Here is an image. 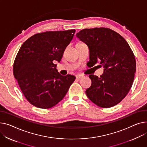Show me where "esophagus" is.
<instances>
[{"label": "esophagus", "mask_w": 147, "mask_h": 147, "mask_svg": "<svg viewBox=\"0 0 147 147\" xmlns=\"http://www.w3.org/2000/svg\"><path fill=\"white\" fill-rule=\"evenodd\" d=\"M83 77V76H82V75L79 74V75H77V76H76V79H78V80H80V79H82Z\"/></svg>", "instance_id": "obj_1"}]
</instances>
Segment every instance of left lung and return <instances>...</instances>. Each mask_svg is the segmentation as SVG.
<instances>
[{"label":"left lung","instance_id":"obj_1","mask_svg":"<svg viewBox=\"0 0 147 147\" xmlns=\"http://www.w3.org/2000/svg\"><path fill=\"white\" fill-rule=\"evenodd\" d=\"M76 36L89 47L90 66L98 61L105 68L100 77L89 75L92 85L86 95L103 108L118 104L130 90L136 71L135 55L129 44L120 34L107 28L84 29Z\"/></svg>","mask_w":147,"mask_h":147}]
</instances>
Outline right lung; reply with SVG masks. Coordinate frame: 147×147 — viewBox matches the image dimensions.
Returning <instances> with one entry per match:
<instances>
[{
  "label": "right lung",
  "mask_w": 147,
  "mask_h": 147,
  "mask_svg": "<svg viewBox=\"0 0 147 147\" xmlns=\"http://www.w3.org/2000/svg\"><path fill=\"white\" fill-rule=\"evenodd\" d=\"M76 30L47 31L29 38L16 56L13 72L25 98L31 105L49 109L59 103L76 77L58 73L60 62Z\"/></svg>",
  "instance_id": "right-lung-1"
}]
</instances>
